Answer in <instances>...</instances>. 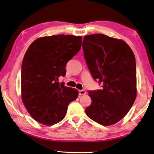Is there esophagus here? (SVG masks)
<instances>
[{
  "label": "esophagus",
  "mask_w": 154,
  "mask_h": 154,
  "mask_svg": "<svg viewBox=\"0 0 154 154\" xmlns=\"http://www.w3.org/2000/svg\"><path fill=\"white\" fill-rule=\"evenodd\" d=\"M85 94H86V91L85 90H83V89H82V90L79 91V96H83V95H85Z\"/></svg>",
  "instance_id": "1"
}]
</instances>
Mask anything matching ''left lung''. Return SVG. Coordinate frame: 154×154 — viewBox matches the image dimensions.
<instances>
[{
  "label": "left lung",
  "mask_w": 154,
  "mask_h": 154,
  "mask_svg": "<svg viewBox=\"0 0 154 154\" xmlns=\"http://www.w3.org/2000/svg\"><path fill=\"white\" fill-rule=\"evenodd\" d=\"M84 58L94 79L102 89L89 91V118L104 126L116 123L132 107L137 96L135 58L125 41L102 33L85 35Z\"/></svg>",
  "instance_id": "left-lung-1"
}]
</instances>
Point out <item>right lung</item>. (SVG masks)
Here are the masks:
<instances>
[{
	"label": "right lung",
	"instance_id": "1",
	"mask_svg": "<svg viewBox=\"0 0 154 154\" xmlns=\"http://www.w3.org/2000/svg\"><path fill=\"white\" fill-rule=\"evenodd\" d=\"M82 37L54 35L36 39L24 55L21 66V98L31 116L51 126L65 118L77 98L76 89L58 82L66 74L68 61L79 51Z\"/></svg>",
	"mask_w": 154,
	"mask_h": 154
}]
</instances>
